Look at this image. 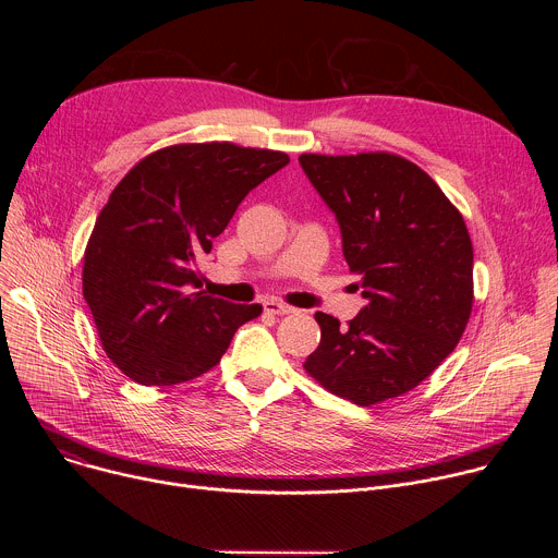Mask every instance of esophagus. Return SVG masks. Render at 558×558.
<instances>
[{
    "label": "esophagus",
    "mask_w": 558,
    "mask_h": 558,
    "mask_svg": "<svg viewBox=\"0 0 558 558\" xmlns=\"http://www.w3.org/2000/svg\"><path fill=\"white\" fill-rule=\"evenodd\" d=\"M265 311L271 313V315H287V313H293V308L289 304H282L278 300H267L265 302Z\"/></svg>",
    "instance_id": "1"
}]
</instances>
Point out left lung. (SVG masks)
<instances>
[{
  "label": "left lung",
  "instance_id": "8db88e82",
  "mask_svg": "<svg viewBox=\"0 0 558 558\" xmlns=\"http://www.w3.org/2000/svg\"><path fill=\"white\" fill-rule=\"evenodd\" d=\"M331 207L364 308L349 327L323 311L304 371L357 407L400 397L457 347L472 311V241L439 185L404 156L300 154Z\"/></svg>",
  "mask_w": 558,
  "mask_h": 558
}]
</instances>
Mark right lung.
Wrapping results in <instances>:
<instances>
[{
	"mask_svg": "<svg viewBox=\"0 0 558 558\" xmlns=\"http://www.w3.org/2000/svg\"><path fill=\"white\" fill-rule=\"evenodd\" d=\"M289 163L276 149L229 141L147 154L101 209L84 254V298L108 357L143 386L214 368L238 327L263 313L201 289L211 252L241 201Z\"/></svg>",
	"mask_w": 558,
	"mask_h": 558,
	"instance_id": "1",
	"label": "right lung"
}]
</instances>
